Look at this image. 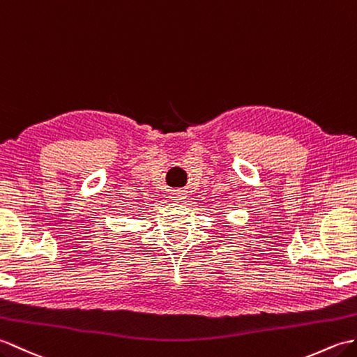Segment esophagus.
<instances>
[{
  "instance_id": "34e87169",
  "label": "esophagus",
  "mask_w": 357,
  "mask_h": 357,
  "mask_svg": "<svg viewBox=\"0 0 357 357\" xmlns=\"http://www.w3.org/2000/svg\"><path fill=\"white\" fill-rule=\"evenodd\" d=\"M170 199L173 202H181V201H184V199H185V193H182L181 190H175V192L170 193Z\"/></svg>"
}]
</instances>
